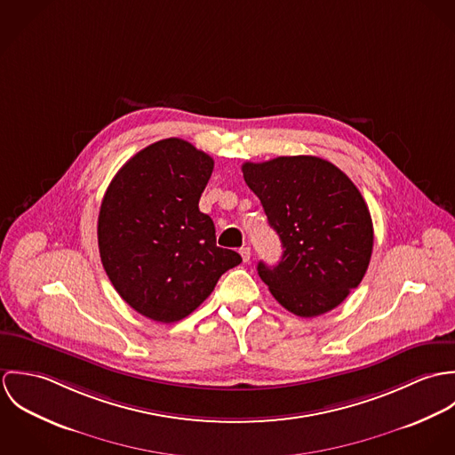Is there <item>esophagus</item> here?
<instances>
[{
  "instance_id": "34e87169",
  "label": "esophagus",
  "mask_w": 455,
  "mask_h": 455,
  "mask_svg": "<svg viewBox=\"0 0 455 455\" xmlns=\"http://www.w3.org/2000/svg\"><path fill=\"white\" fill-rule=\"evenodd\" d=\"M240 254H242L243 262H249V260H251V247H242V249H240Z\"/></svg>"
}]
</instances>
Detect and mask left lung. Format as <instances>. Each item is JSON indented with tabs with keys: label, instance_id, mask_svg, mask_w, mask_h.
<instances>
[{
	"label": "left lung",
	"instance_id": "left-lung-1",
	"mask_svg": "<svg viewBox=\"0 0 455 455\" xmlns=\"http://www.w3.org/2000/svg\"><path fill=\"white\" fill-rule=\"evenodd\" d=\"M282 242V259L258 264L273 298L299 317L336 308L371 259L373 222L364 197L332 163L285 156L242 166Z\"/></svg>",
	"mask_w": 455,
	"mask_h": 455
}]
</instances>
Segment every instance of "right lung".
<instances>
[{
	"label": "right lung",
	"instance_id": "right-lung-1",
	"mask_svg": "<svg viewBox=\"0 0 455 455\" xmlns=\"http://www.w3.org/2000/svg\"><path fill=\"white\" fill-rule=\"evenodd\" d=\"M213 159L180 138L156 141L117 172L103 196L98 245L119 296L147 319L172 324L212 294L242 262L217 247L213 220L199 197Z\"/></svg>",
	"mask_w": 455,
	"mask_h": 455
}]
</instances>
